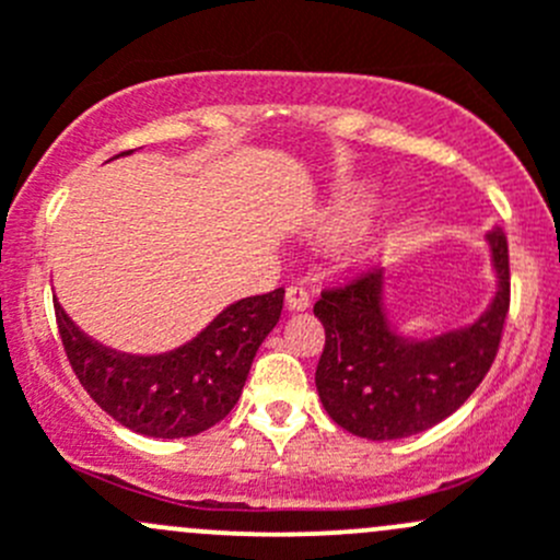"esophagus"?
Segmentation results:
<instances>
[{
	"label": "esophagus",
	"mask_w": 560,
	"mask_h": 560,
	"mask_svg": "<svg viewBox=\"0 0 560 560\" xmlns=\"http://www.w3.org/2000/svg\"><path fill=\"white\" fill-rule=\"evenodd\" d=\"M308 306H312V298H308V292L303 287H290L287 290V308L290 312H306Z\"/></svg>",
	"instance_id": "esophagus-1"
}]
</instances>
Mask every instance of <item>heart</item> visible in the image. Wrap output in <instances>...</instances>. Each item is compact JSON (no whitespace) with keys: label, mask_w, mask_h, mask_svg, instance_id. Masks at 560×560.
<instances>
[{"label":"heart","mask_w":560,"mask_h":560,"mask_svg":"<svg viewBox=\"0 0 560 560\" xmlns=\"http://www.w3.org/2000/svg\"><path fill=\"white\" fill-rule=\"evenodd\" d=\"M374 189L371 186H354V189L341 191V195L332 200L330 206V228L332 230H349L354 228L358 222H363L365 213L374 208Z\"/></svg>","instance_id":"1"}]
</instances>
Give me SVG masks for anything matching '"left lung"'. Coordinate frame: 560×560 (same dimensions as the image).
Segmentation results:
<instances>
[{"label":"left lung","instance_id":"obj_1","mask_svg":"<svg viewBox=\"0 0 560 560\" xmlns=\"http://www.w3.org/2000/svg\"><path fill=\"white\" fill-rule=\"evenodd\" d=\"M495 292L471 325L409 338L385 306V270L325 290L314 314L325 327L316 393L336 425L371 442L428 431L460 409L499 352L510 312V246L499 228L485 235Z\"/></svg>","mask_w":560,"mask_h":560}]
</instances>
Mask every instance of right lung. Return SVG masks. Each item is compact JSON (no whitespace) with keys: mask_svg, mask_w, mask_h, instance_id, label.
<instances>
[{"mask_svg":"<svg viewBox=\"0 0 560 560\" xmlns=\"http://www.w3.org/2000/svg\"><path fill=\"white\" fill-rule=\"evenodd\" d=\"M281 306L284 290L244 298L171 352L129 354L89 338L54 301L67 360L83 389L124 428L154 439L197 436L230 415Z\"/></svg>","mask_w":560,"mask_h":560,"instance_id":"add662e5","label":"right lung"}]
</instances>
